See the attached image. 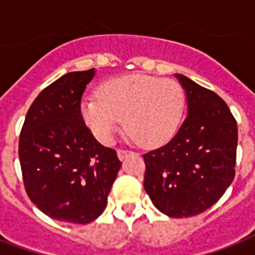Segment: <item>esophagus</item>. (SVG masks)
<instances>
[{
    "label": "esophagus",
    "instance_id": "34e87169",
    "mask_svg": "<svg viewBox=\"0 0 255 255\" xmlns=\"http://www.w3.org/2000/svg\"><path fill=\"white\" fill-rule=\"evenodd\" d=\"M128 153H129V151H127V149H118V157L120 160H123Z\"/></svg>",
    "mask_w": 255,
    "mask_h": 255
}]
</instances>
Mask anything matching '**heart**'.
Instances as JSON below:
<instances>
[{"instance_id":"b5f03b06","label":"heart","mask_w":255,"mask_h":255,"mask_svg":"<svg viewBox=\"0 0 255 255\" xmlns=\"http://www.w3.org/2000/svg\"><path fill=\"white\" fill-rule=\"evenodd\" d=\"M79 110L100 143H111L124 118L133 139L144 145H161L180 128L185 92L173 79L131 74L104 82L98 96L82 99Z\"/></svg>"}]
</instances>
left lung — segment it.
Wrapping results in <instances>:
<instances>
[{
    "label": "left lung",
    "instance_id": "8db88e82",
    "mask_svg": "<svg viewBox=\"0 0 255 255\" xmlns=\"http://www.w3.org/2000/svg\"><path fill=\"white\" fill-rule=\"evenodd\" d=\"M185 90L188 115L163 147L143 155L144 189L169 217H192L209 209L236 174L238 129L228 104L208 88L176 74Z\"/></svg>",
    "mask_w": 255,
    "mask_h": 255
}]
</instances>
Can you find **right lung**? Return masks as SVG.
<instances>
[{"mask_svg": "<svg viewBox=\"0 0 255 255\" xmlns=\"http://www.w3.org/2000/svg\"><path fill=\"white\" fill-rule=\"evenodd\" d=\"M95 70L73 71L41 91L30 106L18 155L26 193L46 216L88 224L103 213L122 163L98 143L81 116Z\"/></svg>", "mask_w": 255, "mask_h": 255, "instance_id": "obj_1", "label": "right lung"}]
</instances>
